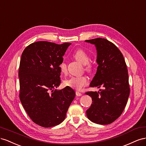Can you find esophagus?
Segmentation results:
<instances>
[{"label":"esophagus","instance_id":"esophagus-1","mask_svg":"<svg viewBox=\"0 0 146 146\" xmlns=\"http://www.w3.org/2000/svg\"><path fill=\"white\" fill-rule=\"evenodd\" d=\"M76 96H79V97H80V96H81V95H82V94H81V93H80V92L76 91Z\"/></svg>","mask_w":146,"mask_h":146}]
</instances>
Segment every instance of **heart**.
Here are the masks:
<instances>
[{
	"label": "heart",
	"instance_id": "b5f03b06",
	"mask_svg": "<svg viewBox=\"0 0 146 146\" xmlns=\"http://www.w3.org/2000/svg\"><path fill=\"white\" fill-rule=\"evenodd\" d=\"M73 57L80 63L84 65L85 69L87 72H90L92 70L93 65L89 62L90 57L84 50L81 49L76 50L73 54ZM59 68L62 73H66V65L64 62H61L59 65ZM64 83L66 86L80 90L88 84V79L85 76H72L66 79L64 81Z\"/></svg>",
	"mask_w": 146,
	"mask_h": 146
}]
</instances>
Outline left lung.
Returning <instances> with one entry per match:
<instances>
[{
	"instance_id": "obj_1",
	"label": "left lung",
	"mask_w": 146,
	"mask_h": 146,
	"mask_svg": "<svg viewBox=\"0 0 146 146\" xmlns=\"http://www.w3.org/2000/svg\"><path fill=\"white\" fill-rule=\"evenodd\" d=\"M86 42L95 44L97 52V73L90 87H103L100 92H87L92 103L86 111L90 121L100 125L113 122L122 114L130 95L128 74L122 52L105 38H97Z\"/></svg>"
}]
</instances>
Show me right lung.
Instances as JSON below:
<instances>
[{
    "instance_id": "obj_1",
    "label": "right lung",
    "mask_w": 146,
    "mask_h": 146,
    "mask_svg": "<svg viewBox=\"0 0 146 146\" xmlns=\"http://www.w3.org/2000/svg\"><path fill=\"white\" fill-rule=\"evenodd\" d=\"M71 44L40 41L27 46L21 58L19 98L32 120L43 127L57 125L64 121L75 97L73 89L60 84L59 65Z\"/></svg>"
}]
</instances>
